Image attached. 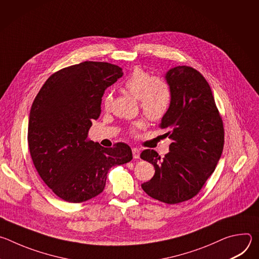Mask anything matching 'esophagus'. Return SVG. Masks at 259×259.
Segmentation results:
<instances>
[{"label": "esophagus", "mask_w": 259, "mask_h": 259, "mask_svg": "<svg viewBox=\"0 0 259 259\" xmlns=\"http://www.w3.org/2000/svg\"><path fill=\"white\" fill-rule=\"evenodd\" d=\"M132 154H133V158L134 159H139L140 151L138 149H136V147H133V149H132Z\"/></svg>", "instance_id": "1"}]
</instances>
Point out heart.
<instances>
[{"instance_id":"1","label":"heart","mask_w":259,"mask_h":259,"mask_svg":"<svg viewBox=\"0 0 259 259\" xmlns=\"http://www.w3.org/2000/svg\"><path fill=\"white\" fill-rule=\"evenodd\" d=\"M122 87L129 94L136 97L144 115L153 120L163 119L171 106L172 89L170 84L162 77H151V73L136 67L122 82ZM113 101V94L107 93L103 98V106L108 108ZM144 127V122L139 120L133 124L132 133Z\"/></svg>"}]
</instances>
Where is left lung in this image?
<instances>
[{
  "mask_svg": "<svg viewBox=\"0 0 259 259\" xmlns=\"http://www.w3.org/2000/svg\"><path fill=\"white\" fill-rule=\"evenodd\" d=\"M172 102L160 128L167 130L170 152L161 158L145 150L140 158L155 167L142 190L160 202L177 204L199 194L223 154L225 129L211 88L197 69L179 65L165 76Z\"/></svg>",
  "mask_w": 259,
  "mask_h": 259,
  "instance_id": "obj_1",
  "label": "left lung"
}]
</instances>
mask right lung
Masks as SVG:
<instances>
[{
	"instance_id": "add662e5",
	"label": "right lung",
	"mask_w": 259,
	"mask_h": 259,
	"mask_svg": "<svg viewBox=\"0 0 259 259\" xmlns=\"http://www.w3.org/2000/svg\"><path fill=\"white\" fill-rule=\"evenodd\" d=\"M122 76L118 65L84 61L54 72L32 102L27 130L32 163L52 192L66 202L96 197L104 190L108 170L132 160L126 143L105 149L88 139L105 89Z\"/></svg>"
}]
</instances>
